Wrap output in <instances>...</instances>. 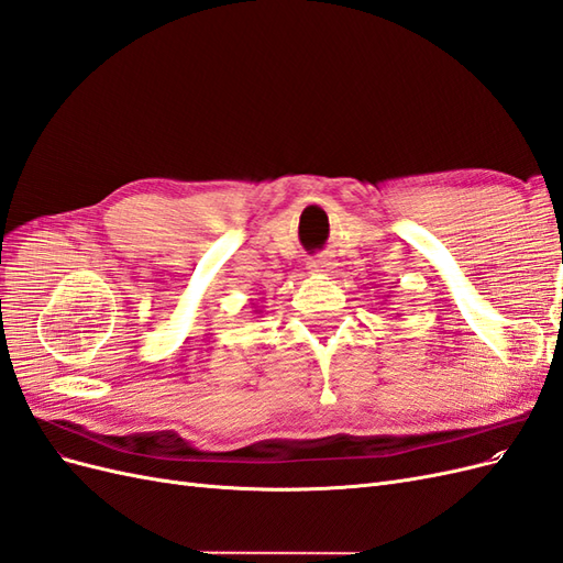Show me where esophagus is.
Segmentation results:
<instances>
[{"label": "esophagus", "mask_w": 563, "mask_h": 563, "mask_svg": "<svg viewBox=\"0 0 563 563\" xmlns=\"http://www.w3.org/2000/svg\"><path fill=\"white\" fill-rule=\"evenodd\" d=\"M333 265L335 263L329 258V255H314V258H310V263H308V267L312 272H331Z\"/></svg>", "instance_id": "obj_1"}]
</instances>
